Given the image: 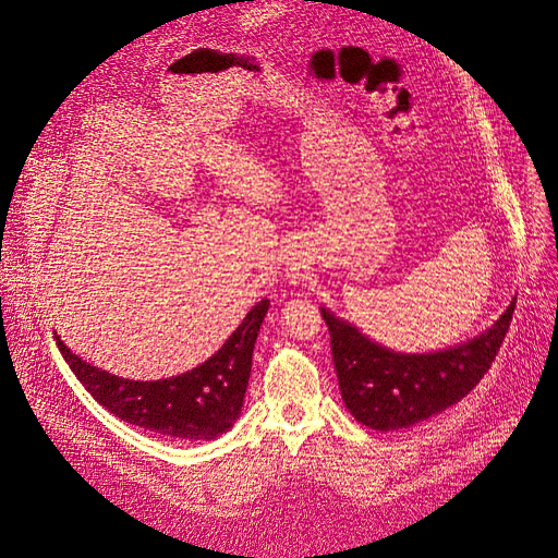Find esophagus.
Here are the masks:
<instances>
[{"instance_id":"esophagus-1","label":"esophagus","mask_w":558,"mask_h":558,"mask_svg":"<svg viewBox=\"0 0 558 558\" xmlns=\"http://www.w3.org/2000/svg\"><path fill=\"white\" fill-rule=\"evenodd\" d=\"M308 266H311L308 253H303V250H294L290 259H287V278H290L292 284H296L303 278V271Z\"/></svg>"}]
</instances>
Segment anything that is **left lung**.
<instances>
[{"instance_id":"left-lung-1","label":"left lung","mask_w":558,"mask_h":558,"mask_svg":"<svg viewBox=\"0 0 558 558\" xmlns=\"http://www.w3.org/2000/svg\"><path fill=\"white\" fill-rule=\"evenodd\" d=\"M517 299L480 336L459 345L403 354L364 336L348 319L319 308L331 333L340 397L350 415L375 430H401L452 408L482 380L510 329Z\"/></svg>"}]
</instances>
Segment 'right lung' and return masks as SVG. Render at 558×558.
<instances>
[{"label":"right lung","instance_id":"1","mask_svg":"<svg viewBox=\"0 0 558 558\" xmlns=\"http://www.w3.org/2000/svg\"><path fill=\"white\" fill-rule=\"evenodd\" d=\"M262 299L243 317L239 329L210 359L167 380H128L101 371L71 352L60 336L58 348L69 368L93 399L122 422L178 440H215L241 417L253 368V350L268 311Z\"/></svg>","mask_w":558,"mask_h":558}]
</instances>
